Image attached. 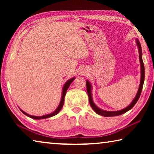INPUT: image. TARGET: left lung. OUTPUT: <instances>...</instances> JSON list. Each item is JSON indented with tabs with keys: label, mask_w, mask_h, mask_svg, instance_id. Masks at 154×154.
<instances>
[{
	"label": "left lung",
	"mask_w": 154,
	"mask_h": 154,
	"mask_svg": "<svg viewBox=\"0 0 154 154\" xmlns=\"http://www.w3.org/2000/svg\"><path fill=\"white\" fill-rule=\"evenodd\" d=\"M137 43L138 45V48H139V60H140V82L139 85V90H138V92L136 96H135L134 99L133 101L131 103V104L127 106L126 108H125L122 110L120 111H106L102 110V109H99L98 106H96L94 103L92 98V92H91V84L88 81H86V88H87V92L88 94V97H89V102L90 104V106H92L93 110L98 115H100V116H105V117H111V116H118L119 115H122L124 113H126L128 111H129L130 109H131L133 106L135 105V104L139 100V98L140 96V94H141V91L143 89V83H144V79H145V67H144V64H143V59H142V49H141V46H140V44L139 41L137 39Z\"/></svg>",
	"instance_id": "8db88e82"
}]
</instances>
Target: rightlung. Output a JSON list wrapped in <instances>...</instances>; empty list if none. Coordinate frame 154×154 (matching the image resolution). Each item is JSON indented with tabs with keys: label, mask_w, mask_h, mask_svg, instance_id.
I'll list each match as a JSON object with an SVG mask.
<instances>
[{
	"label": "right lung",
	"mask_w": 154,
	"mask_h": 154,
	"mask_svg": "<svg viewBox=\"0 0 154 154\" xmlns=\"http://www.w3.org/2000/svg\"><path fill=\"white\" fill-rule=\"evenodd\" d=\"M75 79V78H71V79H69V81H67L66 83H65L64 87H63V90H62V98H61V100H60V105H58V107L56 109V111L53 112L52 113L50 114H48V115H45V116H30V115H28V113H25L24 111H23L22 110H20L22 111V112L24 114H25L26 116H27L28 117H29L30 118H32V119H45V118H50V117L52 116H56V114H58L59 113V111L61 110V109L62 108V106H63L64 105V96L66 95V91L68 90V88H69V85H71V83L73 82V80Z\"/></svg>",
	"instance_id": "right-lung-1"
}]
</instances>
